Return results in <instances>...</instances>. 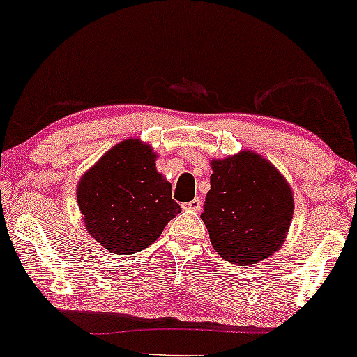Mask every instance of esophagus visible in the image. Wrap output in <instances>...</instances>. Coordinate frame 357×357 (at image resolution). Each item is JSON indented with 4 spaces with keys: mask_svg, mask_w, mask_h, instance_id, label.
<instances>
[{
    "mask_svg": "<svg viewBox=\"0 0 357 357\" xmlns=\"http://www.w3.org/2000/svg\"><path fill=\"white\" fill-rule=\"evenodd\" d=\"M183 208L192 210V212H199V210L202 208V200L200 199H193L190 202H187V204H183Z\"/></svg>",
    "mask_w": 357,
    "mask_h": 357,
    "instance_id": "obj_1",
    "label": "esophagus"
}]
</instances>
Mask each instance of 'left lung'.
<instances>
[{
	"mask_svg": "<svg viewBox=\"0 0 357 357\" xmlns=\"http://www.w3.org/2000/svg\"><path fill=\"white\" fill-rule=\"evenodd\" d=\"M204 220L220 257L238 266L261 261L284 243L294 212L293 192L270 160L252 151L210 162Z\"/></svg>",
	"mask_w": 357,
	"mask_h": 357,
	"instance_id": "8db88e82",
	"label": "left lung"
}]
</instances>
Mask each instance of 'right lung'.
<instances>
[{
  "label": "right lung",
  "mask_w": 357,
  "mask_h": 357,
  "mask_svg": "<svg viewBox=\"0 0 357 357\" xmlns=\"http://www.w3.org/2000/svg\"><path fill=\"white\" fill-rule=\"evenodd\" d=\"M157 153L139 139L114 145L82 175L77 205L86 230L109 252H142L180 213L172 185L155 169Z\"/></svg>",
  "instance_id": "right-lung-1"
}]
</instances>
